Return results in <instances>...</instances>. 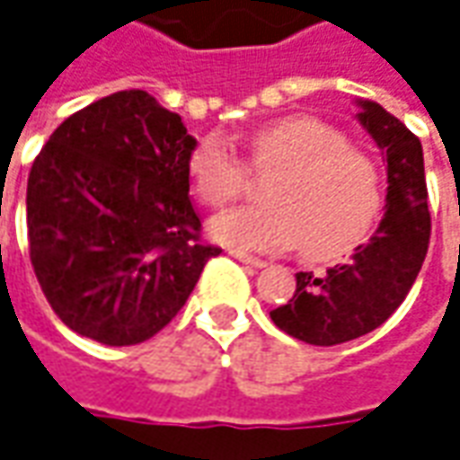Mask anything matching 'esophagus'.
I'll return each mask as SVG.
<instances>
[{
	"label": "esophagus",
	"instance_id": "obj_1",
	"mask_svg": "<svg viewBox=\"0 0 460 460\" xmlns=\"http://www.w3.org/2000/svg\"><path fill=\"white\" fill-rule=\"evenodd\" d=\"M234 259H239L242 264L246 267H256V270H261V267H267V261L264 259H259V256H252V254H243V252H231Z\"/></svg>",
	"mask_w": 460,
	"mask_h": 460
}]
</instances>
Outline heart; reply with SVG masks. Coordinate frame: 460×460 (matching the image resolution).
Segmentation results:
<instances>
[{
	"mask_svg": "<svg viewBox=\"0 0 460 460\" xmlns=\"http://www.w3.org/2000/svg\"><path fill=\"white\" fill-rule=\"evenodd\" d=\"M252 168L274 176L267 204L243 206L211 221V236L249 252L302 249L309 259H332L355 249L383 211V173L370 155L349 148L345 133L309 115L284 118L249 138ZM196 196L211 208L236 201L249 171L226 140L211 133L189 155Z\"/></svg>",
	"mask_w": 460,
	"mask_h": 460,
	"instance_id": "1",
	"label": "heart"
}]
</instances>
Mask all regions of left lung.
I'll return each instance as SVG.
<instances>
[{
    "label": "left lung",
    "mask_w": 460,
    "mask_h": 460,
    "mask_svg": "<svg viewBox=\"0 0 460 460\" xmlns=\"http://www.w3.org/2000/svg\"><path fill=\"white\" fill-rule=\"evenodd\" d=\"M358 108L387 164L385 217L348 261L324 274L299 271L292 299L270 312L287 335L320 348L367 335L401 307L430 242L420 140L373 100H358Z\"/></svg>",
    "instance_id": "obj_1"
}]
</instances>
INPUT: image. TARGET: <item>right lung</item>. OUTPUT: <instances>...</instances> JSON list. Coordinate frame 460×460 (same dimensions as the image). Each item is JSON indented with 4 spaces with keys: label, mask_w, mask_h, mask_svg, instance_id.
Segmentation results:
<instances>
[{
    "label": "right lung",
    "mask_w": 460,
    "mask_h": 460,
    "mask_svg": "<svg viewBox=\"0 0 460 460\" xmlns=\"http://www.w3.org/2000/svg\"><path fill=\"white\" fill-rule=\"evenodd\" d=\"M196 138L146 90L70 115L34 158L27 236L37 282L73 332L125 348L186 305L206 261L189 199Z\"/></svg>",
    "instance_id": "obj_1"
}]
</instances>
